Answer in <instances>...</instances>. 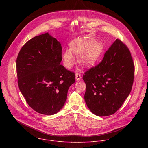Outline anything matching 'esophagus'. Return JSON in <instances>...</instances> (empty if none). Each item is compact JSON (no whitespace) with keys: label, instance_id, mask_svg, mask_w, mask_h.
Segmentation results:
<instances>
[{"label":"esophagus","instance_id":"obj_1","mask_svg":"<svg viewBox=\"0 0 148 148\" xmlns=\"http://www.w3.org/2000/svg\"><path fill=\"white\" fill-rule=\"evenodd\" d=\"M82 79V77H81V75L79 74H75V80L77 81H79L80 80Z\"/></svg>","mask_w":148,"mask_h":148}]
</instances>
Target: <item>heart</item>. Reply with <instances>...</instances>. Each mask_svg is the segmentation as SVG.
Returning a JSON list of instances; mask_svg holds the SVG:
<instances>
[{
    "label": "heart",
    "mask_w": 148,
    "mask_h": 148,
    "mask_svg": "<svg viewBox=\"0 0 148 148\" xmlns=\"http://www.w3.org/2000/svg\"><path fill=\"white\" fill-rule=\"evenodd\" d=\"M103 45L89 38H77L70 42V49L65 50L62 54L64 65L71 68L75 63L74 54L79 55V63L84 67H91L99 59L103 51Z\"/></svg>",
    "instance_id": "1"
}]
</instances>
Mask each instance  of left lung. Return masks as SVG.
<instances>
[{"instance_id": "1", "label": "left lung", "mask_w": 148, "mask_h": 148, "mask_svg": "<svg viewBox=\"0 0 148 148\" xmlns=\"http://www.w3.org/2000/svg\"><path fill=\"white\" fill-rule=\"evenodd\" d=\"M134 65L130 50L117 39L99 64L84 73V100L90 112L98 116L114 114L132 89Z\"/></svg>"}]
</instances>
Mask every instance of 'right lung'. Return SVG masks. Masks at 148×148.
I'll list each match as a JSON object with an SVG mask.
<instances>
[{
  "mask_svg": "<svg viewBox=\"0 0 148 148\" xmlns=\"http://www.w3.org/2000/svg\"><path fill=\"white\" fill-rule=\"evenodd\" d=\"M61 44L48 32L36 36L20 50L16 68L18 87L36 112L53 115L64 107L74 73L61 65Z\"/></svg>",
  "mask_w": 148,
  "mask_h": 148,
  "instance_id": "1",
  "label": "right lung"
}]
</instances>
